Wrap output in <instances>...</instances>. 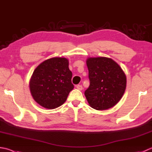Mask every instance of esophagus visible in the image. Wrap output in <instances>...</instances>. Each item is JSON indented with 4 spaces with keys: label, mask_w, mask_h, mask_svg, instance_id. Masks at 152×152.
I'll use <instances>...</instances> for the list:
<instances>
[{
    "label": "esophagus",
    "mask_w": 152,
    "mask_h": 152,
    "mask_svg": "<svg viewBox=\"0 0 152 152\" xmlns=\"http://www.w3.org/2000/svg\"><path fill=\"white\" fill-rule=\"evenodd\" d=\"M76 87L79 90H82V85H77Z\"/></svg>",
    "instance_id": "34e87169"
}]
</instances>
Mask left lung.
I'll return each mask as SVG.
<instances>
[{
    "mask_svg": "<svg viewBox=\"0 0 152 152\" xmlns=\"http://www.w3.org/2000/svg\"><path fill=\"white\" fill-rule=\"evenodd\" d=\"M90 86L85 96L90 105L96 110L115 106L123 97L126 78L117 62L107 57L89 58L86 61Z\"/></svg>",
    "mask_w": 152,
    "mask_h": 152,
    "instance_id": "8db88e82",
    "label": "left lung"
}]
</instances>
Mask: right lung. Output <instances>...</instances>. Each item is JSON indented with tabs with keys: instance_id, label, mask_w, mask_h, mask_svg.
Instances as JSON below:
<instances>
[{
	"instance_id": "1",
	"label": "right lung",
	"mask_w": 152,
	"mask_h": 152,
	"mask_svg": "<svg viewBox=\"0 0 152 152\" xmlns=\"http://www.w3.org/2000/svg\"><path fill=\"white\" fill-rule=\"evenodd\" d=\"M72 76L66 58L55 57L43 61L35 68L29 83L34 100L46 109L62 105L74 88Z\"/></svg>"
}]
</instances>
